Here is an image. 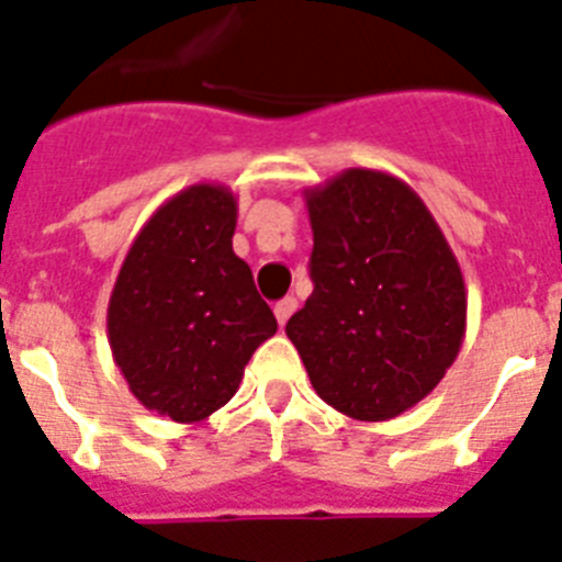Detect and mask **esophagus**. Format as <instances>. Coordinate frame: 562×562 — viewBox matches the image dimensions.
I'll list each match as a JSON object with an SVG mask.
<instances>
[{
    "label": "esophagus",
    "mask_w": 562,
    "mask_h": 562,
    "mask_svg": "<svg viewBox=\"0 0 562 562\" xmlns=\"http://www.w3.org/2000/svg\"><path fill=\"white\" fill-rule=\"evenodd\" d=\"M296 305H300V302H296V296H285V300L277 302V305H274L277 322H280V325H285L288 316H291L296 311Z\"/></svg>",
    "instance_id": "esophagus-1"
}]
</instances>
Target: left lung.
I'll return each instance as SVG.
<instances>
[{"label":"left lung","instance_id":"left-lung-1","mask_svg":"<svg viewBox=\"0 0 562 562\" xmlns=\"http://www.w3.org/2000/svg\"><path fill=\"white\" fill-rule=\"evenodd\" d=\"M314 294L285 325L322 402L387 422L429 396L467 334L461 266L404 180L345 169L305 189Z\"/></svg>","mask_w":562,"mask_h":562}]
</instances>
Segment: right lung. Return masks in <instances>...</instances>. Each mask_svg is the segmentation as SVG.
Returning a JSON list of instances; mask_svg holds the SVG:
<instances>
[{"instance_id":"1","label":"right lung","mask_w":562,"mask_h":562,"mask_svg":"<svg viewBox=\"0 0 562 562\" xmlns=\"http://www.w3.org/2000/svg\"><path fill=\"white\" fill-rule=\"evenodd\" d=\"M237 198L194 183L144 223L106 305L112 359L130 393L178 424L228 404L277 319L232 248Z\"/></svg>"}]
</instances>
